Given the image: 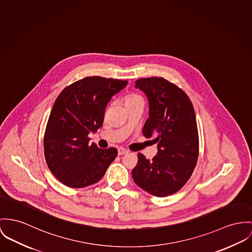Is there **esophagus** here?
Wrapping results in <instances>:
<instances>
[{"mask_svg": "<svg viewBox=\"0 0 252 252\" xmlns=\"http://www.w3.org/2000/svg\"><path fill=\"white\" fill-rule=\"evenodd\" d=\"M127 153H128V151H127L126 149H125V148H123V147H120V148H118V155H126Z\"/></svg>", "mask_w": 252, "mask_h": 252, "instance_id": "1", "label": "esophagus"}]
</instances>
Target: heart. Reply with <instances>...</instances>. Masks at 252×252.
<instances>
[{
	"label": "heart",
	"mask_w": 252,
	"mask_h": 252,
	"mask_svg": "<svg viewBox=\"0 0 252 252\" xmlns=\"http://www.w3.org/2000/svg\"><path fill=\"white\" fill-rule=\"evenodd\" d=\"M138 101H143V97L135 93L128 94L125 97V104L133 103V102H138Z\"/></svg>",
	"instance_id": "1"
}]
</instances>
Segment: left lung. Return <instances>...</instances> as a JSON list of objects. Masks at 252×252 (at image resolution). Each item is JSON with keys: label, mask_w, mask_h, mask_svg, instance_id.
<instances>
[{"label": "left lung", "mask_w": 252, "mask_h": 252, "mask_svg": "<svg viewBox=\"0 0 252 252\" xmlns=\"http://www.w3.org/2000/svg\"><path fill=\"white\" fill-rule=\"evenodd\" d=\"M135 87L145 92L150 105L143 135L155 137L158 152L152 160L138 154L132 177L150 194L167 196L185 185L196 165L198 132L194 107L186 93L165 78H140Z\"/></svg>", "instance_id": "left-lung-1"}]
</instances>
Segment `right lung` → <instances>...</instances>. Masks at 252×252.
<instances>
[{
  "label": "right lung",
  "instance_id": "right-lung-1",
  "mask_svg": "<svg viewBox=\"0 0 252 252\" xmlns=\"http://www.w3.org/2000/svg\"><path fill=\"white\" fill-rule=\"evenodd\" d=\"M127 80L87 77L62 90L56 99L44 135L50 171L64 185L83 188L97 183L116 158L115 148L88 145L90 132L102 126L105 107Z\"/></svg>",
  "mask_w": 252,
  "mask_h": 252
}]
</instances>
